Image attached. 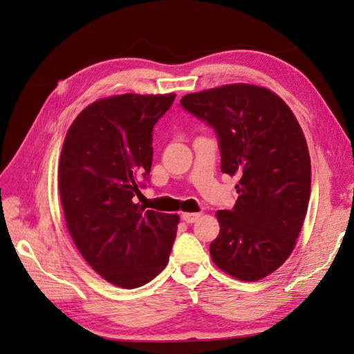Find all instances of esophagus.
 <instances>
[{"label": "esophagus", "instance_id": "esophagus-1", "mask_svg": "<svg viewBox=\"0 0 354 354\" xmlns=\"http://www.w3.org/2000/svg\"><path fill=\"white\" fill-rule=\"evenodd\" d=\"M201 216V213H182L180 218L182 221H185L187 223H194Z\"/></svg>", "mask_w": 354, "mask_h": 354}]
</instances>
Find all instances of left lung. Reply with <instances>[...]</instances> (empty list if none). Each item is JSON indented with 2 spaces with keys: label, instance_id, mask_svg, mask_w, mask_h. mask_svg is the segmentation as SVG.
Listing matches in <instances>:
<instances>
[{
  "label": "left lung",
  "instance_id": "8db88e82",
  "mask_svg": "<svg viewBox=\"0 0 354 354\" xmlns=\"http://www.w3.org/2000/svg\"><path fill=\"white\" fill-rule=\"evenodd\" d=\"M180 106L213 128L221 170L239 178L235 206L216 212L212 259L236 279L265 278L290 257L309 206L312 169L300 124L277 94L256 85L187 94Z\"/></svg>",
  "mask_w": 354,
  "mask_h": 354
}]
</instances>
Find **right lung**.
Segmentation results:
<instances>
[{
    "mask_svg": "<svg viewBox=\"0 0 354 354\" xmlns=\"http://www.w3.org/2000/svg\"><path fill=\"white\" fill-rule=\"evenodd\" d=\"M176 94H123L79 113L59 165L66 226L98 275L122 288L150 282L166 266L179 223L133 203L153 163V128Z\"/></svg>",
    "mask_w": 354,
    "mask_h": 354,
    "instance_id": "right-lung-1",
    "label": "right lung"
}]
</instances>
